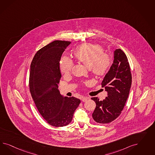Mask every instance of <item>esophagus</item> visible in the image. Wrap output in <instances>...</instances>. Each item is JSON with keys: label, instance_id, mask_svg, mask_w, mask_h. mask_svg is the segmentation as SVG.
Here are the masks:
<instances>
[{"label": "esophagus", "instance_id": "1", "mask_svg": "<svg viewBox=\"0 0 155 155\" xmlns=\"http://www.w3.org/2000/svg\"><path fill=\"white\" fill-rule=\"evenodd\" d=\"M88 99H89V98H87V97H82L81 100H82V102H86Z\"/></svg>", "mask_w": 155, "mask_h": 155}]
</instances>
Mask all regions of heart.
I'll return each mask as SVG.
<instances>
[{"label":"heart","mask_w":155,"mask_h":155,"mask_svg":"<svg viewBox=\"0 0 155 155\" xmlns=\"http://www.w3.org/2000/svg\"><path fill=\"white\" fill-rule=\"evenodd\" d=\"M103 48L99 45L85 44L74 51L77 60L82 62L92 73L96 75H103L108 71L112 64V59L107 54L103 53ZM73 66L72 60L67 57H62L60 62V69L62 74H70Z\"/></svg>","instance_id":"heart-1"}]
</instances>
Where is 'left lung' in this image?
I'll list each match as a JSON object with an SVG mask.
<instances>
[{
    "label": "left lung",
    "mask_w": 155,
    "mask_h": 155,
    "mask_svg": "<svg viewBox=\"0 0 155 155\" xmlns=\"http://www.w3.org/2000/svg\"><path fill=\"white\" fill-rule=\"evenodd\" d=\"M132 84L130 67L126 54L120 49L114 53V61L102 82V87L107 92L103 101L91 98L96 103L92 114L94 120L106 124L113 122L121 114L128 97Z\"/></svg>",
    "instance_id": "obj_1"
}]
</instances>
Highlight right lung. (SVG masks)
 I'll return each instance as SVG.
<instances>
[{"instance_id":"1","label":"right lung","mask_w":155,"mask_h":155,"mask_svg":"<svg viewBox=\"0 0 155 155\" xmlns=\"http://www.w3.org/2000/svg\"><path fill=\"white\" fill-rule=\"evenodd\" d=\"M71 42L56 40L38 51L31 64L29 90L38 111L48 124H69L81 101L62 95L58 84L61 78L60 61Z\"/></svg>"}]
</instances>
